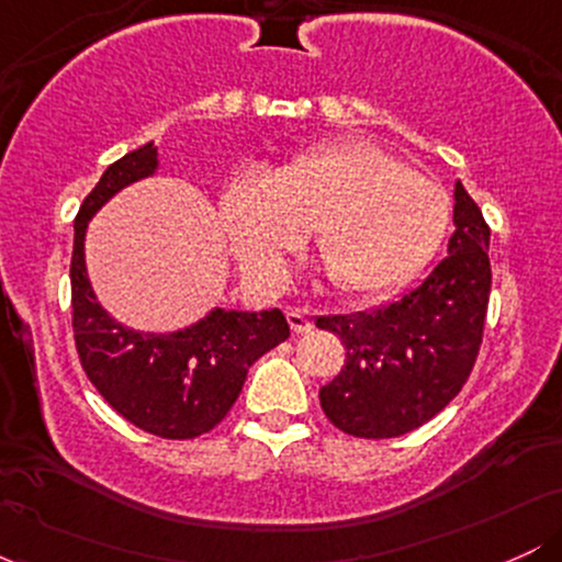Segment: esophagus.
Segmentation results:
<instances>
[{"mask_svg":"<svg viewBox=\"0 0 562 562\" xmlns=\"http://www.w3.org/2000/svg\"><path fill=\"white\" fill-rule=\"evenodd\" d=\"M288 325H290V330L299 333V335L312 330V319H308V314H303L301 308H290V312H288Z\"/></svg>","mask_w":562,"mask_h":562,"instance_id":"34e87169","label":"esophagus"}]
</instances>
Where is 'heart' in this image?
I'll list each match as a JSON object with an SVG mask.
<instances>
[{
    "mask_svg": "<svg viewBox=\"0 0 562 562\" xmlns=\"http://www.w3.org/2000/svg\"><path fill=\"white\" fill-rule=\"evenodd\" d=\"M218 222L261 293L282 290L290 256L314 229L340 293L385 295L441 248L451 200L438 179L406 169L375 142L338 139L295 153L272 177L237 171L218 195Z\"/></svg>",
    "mask_w": 562,
    "mask_h": 562,
    "instance_id": "obj_1",
    "label": "heart"
}]
</instances>
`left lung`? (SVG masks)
Here are the masks:
<instances>
[{"label":"left lung","mask_w":562,"mask_h":562,"mask_svg":"<svg viewBox=\"0 0 562 562\" xmlns=\"http://www.w3.org/2000/svg\"><path fill=\"white\" fill-rule=\"evenodd\" d=\"M488 290V227L457 179L447 259L383 306L317 319L346 346L340 375L319 389L327 420L348 436L396 438L436 417L479 357Z\"/></svg>","instance_id":"obj_1"}]
</instances>
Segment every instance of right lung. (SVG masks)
<instances>
[{
  "label": "right lung",
  "instance_id": "1",
  "mask_svg": "<svg viewBox=\"0 0 562 562\" xmlns=\"http://www.w3.org/2000/svg\"><path fill=\"white\" fill-rule=\"evenodd\" d=\"M153 142L105 169L74 222L70 299L81 367L108 404L160 438H195L224 420L240 396L248 367L290 335L280 308H211L173 333L134 330L97 301L87 272L89 222L128 184L158 171Z\"/></svg>",
  "mask_w": 562,
  "mask_h": 562
}]
</instances>
